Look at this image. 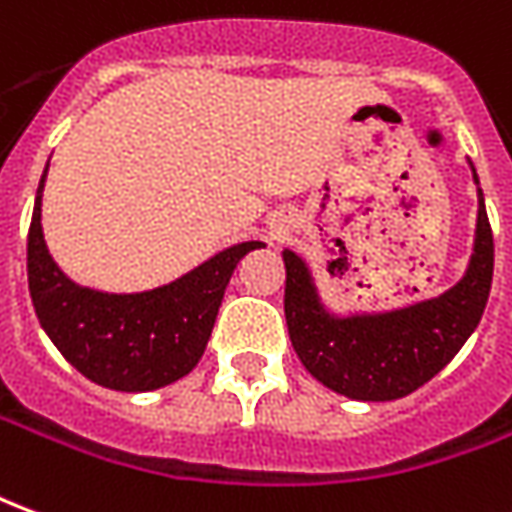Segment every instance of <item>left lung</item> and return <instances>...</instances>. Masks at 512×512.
I'll use <instances>...</instances> for the list:
<instances>
[{"mask_svg":"<svg viewBox=\"0 0 512 512\" xmlns=\"http://www.w3.org/2000/svg\"><path fill=\"white\" fill-rule=\"evenodd\" d=\"M474 184H480L477 173ZM477 201L474 253L463 278L444 295L391 311L333 314L322 303L308 264L284 248L289 339L322 386L350 400H400L436 378L458 355L480 325L494 278V234L482 190H477Z\"/></svg>","mask_w":512,"mask_h":512,"instance_id":"8db88e82","label":"left lung"}]
</instances>
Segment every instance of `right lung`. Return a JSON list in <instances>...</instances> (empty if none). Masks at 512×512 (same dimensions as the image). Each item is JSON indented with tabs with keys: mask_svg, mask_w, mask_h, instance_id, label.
I'll use <instances>...</instances> for the list:
<instances>
[{
	"mask_svg": "<svg viewBox=\"0 0 512 512\" xmlns=\"http://www.w3.org/2000/svg\"><path fill=\"white\" fill-rule=\"evenodd\" d=\"M46 170L27 237L32 306L46 336L76 372L104 389L154 391L190 375L212 336L234 267L245 253L264 248V242L250 239L231 245L148 292L115 295L79 286L57 267L43 239Z\"/></svg>",
	"mask_w": 512,
	"mask_h": 512,
	"instance_id": "right-lung-1",
	"label": "right lung"
}]
</instances>
